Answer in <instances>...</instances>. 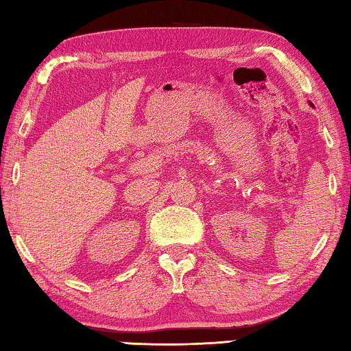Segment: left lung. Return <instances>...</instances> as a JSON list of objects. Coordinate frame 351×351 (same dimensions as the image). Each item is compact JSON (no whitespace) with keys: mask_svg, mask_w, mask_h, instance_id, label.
I'll use <instances>...</instances> for the list:
<instances>
[{"mask_svg":"<svg viewBox=\"0 0 351 351\" xmlns=\"http://www.w3.org/2000/svg\"><path fill=\"white\" fill-rule=\"evenodd\" d=\"M309 104H311V102H309ZM311 106H312V104H311Z\"/></svg>","mask_w":351,"mask_h":351,"instance_id":"1","label":"left lung"}]
</instances>
